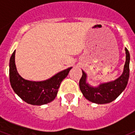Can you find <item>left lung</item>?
Wrapping results in <instances>:
<instances>
[{
  "instance_id": "left-lung-1",
  "label": "left lung",
  "mask_w": 135,
  "mask_h": 135,
  "mask_svg": "<svg viewBox=\"0 0 135 135\" xmlns=\"http://www.w3.org/2000/svg\"><path fill=\"white\" fill-rule=\"evenodd\" d=\"M126 51V62L122 75L114 81L103 83L93 87L86 82V73L82 71V76L80 80V89L85 98L97 104H108L115 100L123 92L127 86L130 75V54Z\"/></svg>"
}]
</instances>
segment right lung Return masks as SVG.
<instances>
[{
    "label": "right lung",
    "mask_w": 135,
    "mask_h": 135,
    "mask_svg": "<svg viewBox=\"0 0 135 135\" xmlns=\"http://www.w3.org/2000/svg\"><path fill=\"white\" fill-rule=\"evenodd\" d=\"M15 53L14 51L9 60V81L13 91L22 100L31 105L40 106L52 102L57 95L61 82L72 67L60 71L45 81H29L25 80L18 73Z\"/></svg>",
    "instance_id": "1"
}]
</instances>
